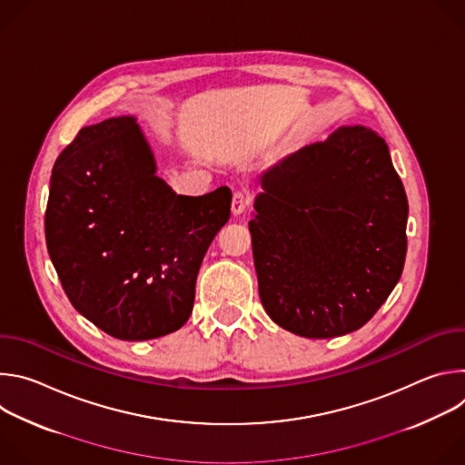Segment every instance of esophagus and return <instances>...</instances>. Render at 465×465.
I'll return each mask as SVG.
<instances>
[{"instance_id":"34e87169","label":"esophagus","mask_w":465,"mask_h":465,"mask_svg":"<svg viewBox=\"0 0 465 465\" xmlns=\"http://www.w3.org/2000/svg\"><path fill=\"white\" fill-rule=\"evenodd\" d=\"M250 203H252V198H250L248 193H244V191H235V193H233V198H232V213H233V215L244 213V210L250 206Z\"/></svg>"}]
</instances>
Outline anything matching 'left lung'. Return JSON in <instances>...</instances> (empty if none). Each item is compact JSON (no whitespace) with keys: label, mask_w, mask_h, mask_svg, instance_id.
I'll return each mask as SVG.
<instances>
[{"label":"left lung","mask_w":465,"mask_h":465,"mask_svg":"<svg viewBox=\"0 0 465 465\" xmlns=\"http://www.w3.org/2000/svg\"><path fill=\"white\" fill-rule=\"evenodd\" d=\"M261 183L248 228L264 311L305 339L362 327L407 255L409 201L386 142L342 126L264 171Z\"/></svg>","instance_id":"8db88e82"}]
</instances>
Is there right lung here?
<instances>
[{
    "label": "right lung",
    "mask_w": 465,
    "mask_h": 465,
    "mask_svg": "<svg viewBox=\"0 0 465 465\" xmlns=\"http://www.w3.org/2000/svg\"><path fill=\"white\" fill-rule=\"evenodd\" d=\"M232 191L176 194L156 176L136 117L79 130L54 162L45 242L72 305L119 341L173 333L191 316L203 259Z\"/></svg>",
    "instance_id": "right-lung-1"
}]
</instances>
